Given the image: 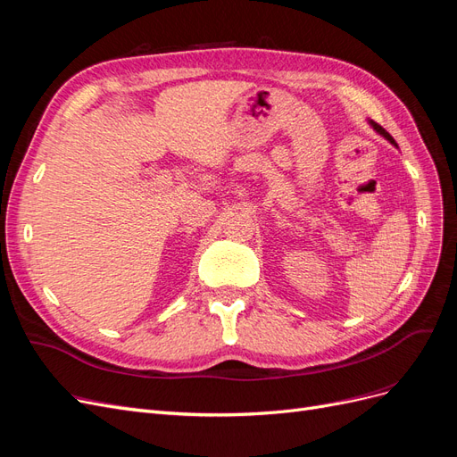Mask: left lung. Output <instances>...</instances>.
Instances as JSON below:
<instances>
[{
    "label": "left lung",
    "mask_w": 457,
    "mask_h": 457,
    "mask_svg": "<svg viewBox=\"0 0 457 457\" xmlns=\"http://www.w3.org/2000/svg\"><path fill=\"white\" fill-rule=\"evenodd\" d=\"M370 123H371V128H373V129H376V131H378V133H379V135H383V137H385V139H386V141H389V143H391V145H395V146H398V145H396V143H395V139H393V137H391V135H389V133H386V131H385V129H383V128H381V126H378V123H373V121H370Z\"/></svg>",
    "instance_id": "8db88e82"
}]
</instances>
